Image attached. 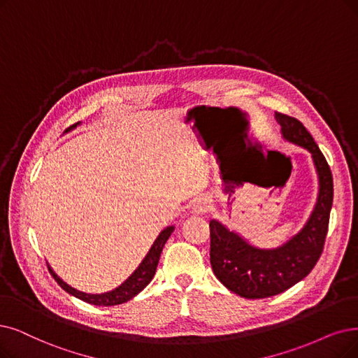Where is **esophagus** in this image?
I'll use <instances>...</instances> for the list:
<instances>
[{"label":"esophagus","mask_w":358,"mask_h":358,"mask_svg":"<svg viewBox=\"0 0 358 358\" xmlns=\"http://www.w3.org/2000/svg\"><path fill=\"white\" fill-rule=\"evenodd\" d=\"M208 210H210V199L207 196L196 198L191 208L192 214H195V216H203V214H206Z\"/></svg>","instance_id":"obj_1"}]
</instances>
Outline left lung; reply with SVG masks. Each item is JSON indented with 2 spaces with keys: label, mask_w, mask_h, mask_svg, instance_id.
<instances>
[{
  "label": "left lung",
  "mask_w": 358,
  "mask_h": 358,
  "mask_svg": "<svg viewBox=\"0 0 358 358\" xmlns=\"http://www.w3.org/2000/svg\"><path fill=\"white\" fill-rule=\"evenodd\" d=\"M285 141L307 150L319 179L317 201L304 227L276 248H259L219 220L210 222V263L214 275L239 296L278 295L303 280L319 262L334 201V179L324 155L304 124L275 113Z\"/></svg>",
  "instance_id": "8db88e82"
}]
</instances>
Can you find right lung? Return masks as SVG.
Wrapping results in <instances>:
<instances>
[{"label":"right lung","mask_w":358,"mask_h":358,"mask_svg":"<svg viewBox=\"0 0 358 358\" xmlns=\"http://www.w3.org/2000/svg\"><path fill=\"white\" fill-rule=\"evenodd\" d=\"M79 124H80V122H78L73 126H70L69 129H66V132L75 129V127L79 126ZM173 231H175L173 226H167L166 229H163L160 235L157 236V239L154 241V244L151 245L147 255L144 257V260H142L141 264L135 268L134 273L129 278H127L122 285H119L117 288H114L113 291H108V292H104V294H87V292L78 291L75 288H71L70 285H67L63 279L57 276L55 271L50 266H48V270H50V273L52 275V278L55 279V282L59 283L66 292L82 299V301H85V303L94 304V306H106V307L123 304L126 301H129V299H132L135 295H138L151 282V279L155 275L157 264H159L163 247H164L166 241L169 239V236L171 235V232H173Z\"/></svg>","instance_id":"add662e5"}]
</instances>
